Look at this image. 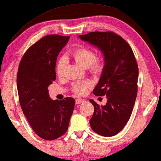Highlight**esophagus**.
Returning <instances> with one entry per match:
<instances>
[{"label":"esophagus","instance_id":"1","mask_svg":"<svg viewBox=\"0 0 161 161\" xmlns=\"http://www.w3.org/2000/svg\"><path fill=\"white\" fill-rule=\"evenodd\" d=\"M85 100L83 99H81V98H76L75 99V103L76 104H80L81 103H83Z\"/></svg>","mask_w":161,"mask_h":161}]
</instances>
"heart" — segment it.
<instances>
[{
    "label": "heart",
    "mask_w": 161,
    "mask_h": 161,
    "mask_svg": "<svg viewBox=\"0 0 161 161\" xmlns=\"http://www.w3.org/2000/svg\"><path fill=\"white\" fill-rule=\"evenodd\" d=\"M71 55L75 61L85 68H88L89 71L93 74H99L102 72L104 68V60L101 57H97L96 53L92 49L80 47L74 49ZM65 70V62L63 59L58 61L56 65V73L58 77L64 75ZM90 88V84L88 82L75 83L73 86V93L79 96L85 95Z\"/></svg>",
    "instance_id": "b5f03b06"
}]
</instances>
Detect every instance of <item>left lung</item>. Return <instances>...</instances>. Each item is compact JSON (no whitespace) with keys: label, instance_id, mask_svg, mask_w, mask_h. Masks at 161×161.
Masks as SVG:
<instances>
[{"label":"left lung","instance_id":"obj_1","mask_svg":"<svg viewBox=\"0 0 161 161\" xmlns=\"http://www.w3.org/2000/svg\"><path fill=\"white\" fill-rule=\"evenodd\" d=\"M82 40L98 47L104 55L105 65L93 94L106 96L107 103L94 101L90 125L98 135L112 137L121 132L129 121L137 93L138 65L130 44L113 31H93L80 35Z\"/></svg>","mask_w":161,"mask_h":161}]
</instances>
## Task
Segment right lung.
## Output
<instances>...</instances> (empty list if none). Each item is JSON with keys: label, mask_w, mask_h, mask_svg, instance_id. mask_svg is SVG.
Instances as JSON below:
<instances>
[{"label": "right lung", "mask_w": 161, "mask_h": 161, "mask_svg": "<svg viewBox=\"0 0 161 161\" xmlns=\"http://www.w3.org/2000/svg\"><path fill=\"white\" fill-rule=\"evenodd\" d=\"M70 36L49 34L29 47L22 57L16 83L22 112L39 137L58 139L68 129L75 101L73 98L53 101L49 85L56 80L58 55Z\"/></svg>", "instance_id": "add662e5"}]
</instances>
